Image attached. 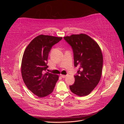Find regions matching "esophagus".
<instances>
[{
  "label": "esophagus",
  "mask_w": 124,
  "mask_h": 124,
  "mask_svg": "<svg viewBox=\"0 0 124 124\" xmlns=\"http://www.w3.org/2000/svg\"><path fill=\"white\" fill-rule=\"evenodd\" d=\"M61 77L62 78H65L67 77V76H66V75H61Z\"/></svg>",
  "instance_id": "34e87169"
}]
</instances>
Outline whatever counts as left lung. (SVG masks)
Returning a JSON list of instances; mask_svg holds the SVG:
<instances>
[{
	"label": "left lung",
	"mask_w": 124,
	"mask_h": 124,
	"mask_svg": "<svg viewBox=\"0 0 124 124\" xmlns=\"http://www.w3.org/2000/svg\"><path fill=\"white\" fill-rule=\"evenodd\" d=\"M72 48L74 65L78 67L71 91L79 96H87L99 82L103 66V56L99 45L88 35L81 33L63 37Z\"/></svg>",
	"instance_id": "8db88e82"
}]
</instances>
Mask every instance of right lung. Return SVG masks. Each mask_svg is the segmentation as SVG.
Here are the masks:
<instances>
[{
  "instance_id": "obj_1",
  "label": "right lung",
  "mask_w": 124,
  "mask_h": 124,
  "mask_svg": "<svg viewBox=\"0 0 124 124\" xmlns=\"http://www.w3.org/2000/svg\"><path fill=\"white\" fill-rule=\"evenodd\" d=\"M62 39L41 35L28 45L22 58L21 72L24 83L29 90L39 97H44L53 92L58 76L48 72V54L54 44Z\"/></svg>"
}]
</instances>
